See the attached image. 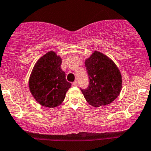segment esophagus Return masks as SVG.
<instances>
[{"instance_id": "34e87169", "label": "esophagus", "mask_w": 151, "mask_h": 151, "mask_svg": "<svg viewBox=\"0 0 151 151\" xmlns=\"http://www.w3.org/2000/svg\"><path fill=\"white\" fill-rule=\"evenodd\" d=\"M72 86H73V87H77V86H78L77 81H74V82L72 83Z\"/></svg>"}]
</instances>
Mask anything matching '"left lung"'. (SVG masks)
I'll return each instance as SVG.
<instances>
[{
	"label": "left lung",
	"mask_w": 151,
	"mask_h": 151,
	"mask_svg": "<svg viewBox=\"0 0 151 151\" xmlns=\"http://www.w3.org/2000/svg\"><path fill=\"white\" fill-rule=\"evenodd\" d=\"M85 65L89 86L81 90L87 102L94 107L112 103L122 88V76L116 63L107 55L94 51L85 60Z\"/></svg>",
	"instance_id": "1"
}]
</instances>
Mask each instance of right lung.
Returning a JSON list of instances; mask_svg holds the SVG:
<instances>
[{"label":"right lung","mask_w":151,"mask_h":151,"mask_svg":"<svg viewBox=\"0 0 151 151\" xmlns=\"http://www.w3.org/2000/svg\"><path fill=\"white\" fill-rule=\"evenodd\" d=\"M62 59L51 50L40 57L30 76L29 89L39 104L47 108L60 106L71 83L60 68Z\"/></svg>","instance_id":"add662e5"}]
</instances>
